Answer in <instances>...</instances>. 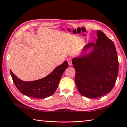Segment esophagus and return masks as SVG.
<instances>
[{
    "instance_id": "1",
    "label": "esophagus",
    "mask_w": 127,
    "mask_h": 127,
    "mask_svg": "<svg viewBox=\"0 0 127 127\" xmlns=\"http://www.w3.org/2000/svg\"><path fill=\"white\" fill-rule=\"evenodd\" d=\"M67 61H68V64L69 65L71 66L72 65V60L70 59H67Z\"/></svg>"
}]
</instances>
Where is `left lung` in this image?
<instances>
[{
	"label": "left lung",
	"instance_id": "8db88e82",
	"mask_svg": "<svg viewBox=\"0 0 127 127\" xmlns=\"http://www.w3.org/2000/svg\"><path fill=\"white\" fill-rule=\"evenodd\" d=\"M96 44L90 43L82 53L72 59L75 81L82 95L94 98L110 92L117 81L119 62L112 41L97 30ZM92 49L90 52L87 51Z\"/></svg>",
	"mask_w": 127,
	"mask_h": 127
}]
</instances>
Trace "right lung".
Listing matches in <instances>:
<instances>
[{
    "instance_id": "obj_1",
    "label": "right lung",
    "mask_w": 127,
    "mask_h": 127,
    "mask_svg": "<svg viewBox=\"0 0 127 127\" xmlns=\"http://www.w3.org/2000/svg\"><path fill=\"white\" fill-rule=\"evenodd\" d=\"M68 66V62L65 61L45 77L33 81L21 80L11 70L10 74L14 85L23 95L33 98H46L54 93L62 75Z\"/></svg>"
}]
</instances>
